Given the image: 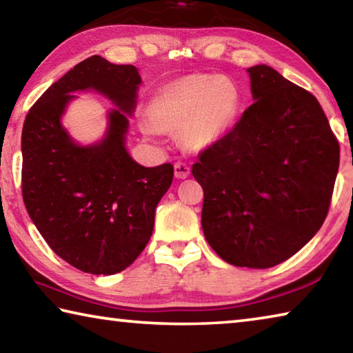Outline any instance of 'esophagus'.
I'll return each instance as SVG.
<instances>
[{"instance_id": "1", "label": "esophagus", "mask_w": 353, "mask_h": 353, "mask_svg": "<svg viewBox=\"0 0 353 353\" xmlns=\"http://www.w3.org/2000/svg\"><path fill=\"white\" fill-rule=\"evenodd\" d=\"M174 176L177 179H187L190 176V166L185 163H176L174 165Z\"/></svg>"}]
</instances>
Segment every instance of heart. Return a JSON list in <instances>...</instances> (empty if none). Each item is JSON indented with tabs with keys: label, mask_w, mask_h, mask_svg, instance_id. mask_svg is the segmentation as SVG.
Wrapping results in <instances>:
<instances>
[{
	"label": "heart",
	"mask_w": 353,
	"mask_h": 353,
	"mask_svg": "<svg viewBox=\"0 0 353 353\" xmlns=\"http://www.w3.org/2000/svg\"><path fill=\"white\" fill-rule=\"evenodd\" d=\"M236 83L224 76L191 74L166 83L149 103V117H141L143 135L159 137L162 130L179 132L182 145L202 152L224 139L241 110Z\"/></svg>",
	"instance_id": "1"
}]
</instances>
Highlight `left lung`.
Masks as SVG:
<instances>
[{"label": "left lung", "mask_w": 353, "mask_h": 353, "mask_svg": "<svg viewBox=\"0 0 353 353\" xmlns=\"http://www.w3.org/2000/svg\"><path fill=\"white\" fill-rule=\"evenodd\" d=\"M254 104L191 174L204 190L202 230L224 261L265 270L321 229L339 145L312 93L265 63L246 70Z\"/></svg>", "instance_id": "left-lung-1"}]
</instances>
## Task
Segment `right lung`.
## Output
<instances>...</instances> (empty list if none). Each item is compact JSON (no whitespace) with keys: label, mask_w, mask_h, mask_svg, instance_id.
<instances>
[{"label":"right lung","mask_w":353,"mask_h":353,"mask_svg":"<svg viewBox=\"0 0 353 353\" xmlns=\"http://www.w3.org/2000/svg\"><path fill=\"white\" fill-rule=\"evenodd\" d=\"M141 77L134 65L92 56L52 83L23 124V201L54 252L94 276L132 265L154 229L155 207L174 176L171 163L146 168L128 151ZM76 91H97L116 105L106 132L82 145L63 126Z\"/></svg>","instance_id":"right-lung-1"}]
</instances>
